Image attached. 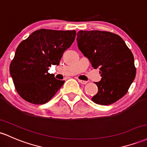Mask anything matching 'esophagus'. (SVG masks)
Returning <instances> with one entry per match:
<instances>
[{"label":"esophagus","mask_w":147,"mask_h":147,"mask_svg":"<svg viewBox=\"0 0 147 147\" xmlns=\"http://www.w3.org/2000/svg\"><path fill=\"white\" fill-rule=\"evenodd\" d=\"M78 82H80V84H86L87 83V82H86V81H84V80H79Z\"/></svg>","instance_id":"esophagus-1"}]
</instances>
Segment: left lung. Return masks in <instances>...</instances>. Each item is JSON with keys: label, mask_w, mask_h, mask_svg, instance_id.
<instances>
[{"label": "left lung", "mask_w": 147, "mask_h": 147, "mask_svg": "<svg viewBox=\"0 0 147 147\" xmlns=\"http://www.w3.org/2000/svg\"><path fill=\"white\" fill-rule=\"evenodd\" d=\"M79 49L102 77L96 82L95 103L108 105L125 96L135 80L136 68L131 51L120 36L100 30H80L77 34Z\"/></svg>", "instance_id": "left-lung-1"}]
</instances>
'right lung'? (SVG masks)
Masks as SVG:
<instances>
[{"label": "right lung", "instance_id": "1", "mask_svg": "<svg viewBox=\"0 0 147 147\" xmlns=\"http://www.w3.org/2000/svg\"><path fill=\"white\" fill-rule=\"evenodd\" d=\"M75 30L40 29L23 40L16 49L9 73L17 93L27 102L45 104L61 88L63 80L48 72L59 65L63 54L73 43Z\"/></svg>", "mask_w": 147, "mask_h": 147}]
</instances>
